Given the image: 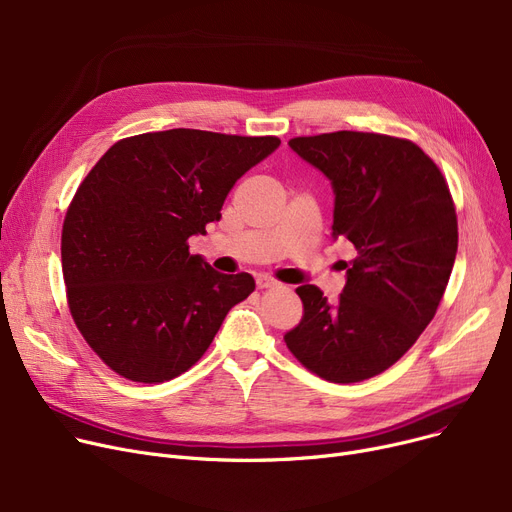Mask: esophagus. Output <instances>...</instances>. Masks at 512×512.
Listing matches in <instances>:
<instances>
[{
  "label": "esophagus",
  "mask_w": 512,
  "mask_h": 512,
  "mask_svg": "<svg viewBox=\"0 0 512 512\" xmlns=\"http://www.w3.org/2000/svg\"><path fill=\"white\" fill-rule=\"evenodd\" d=\"M257 288H274V286H278V282L274 280V278H270V276H257Z\"/></svg>",
  "instance_id": "34e87169"
}]
</instances>
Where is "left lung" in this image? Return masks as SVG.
<instances>
[{"instance_id":"obj_1","label":"left lung","mask_w":512,"mask_h":512,"mask_svg":"<svg viewBox=\"0 0 512 512\" xmlns=\"http://www.w3.org/2000/svg\"><path fill=\"white\" fill-rule=\"evenodd\" d=\"M288 145L332 180V236L357 255L336 303L313 284L297 288L303 317L284 342L319 378L363 382L405 355L438 311L459 247L450 188L409 139L338 130Z\"/></svg>"}]
</instances>
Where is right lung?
I'll return each mask as SVG.
<instances>
[{
    "mask_svg": "<svg viewBox=\"0 0 512 512\" xmlns=\"http://www.w3.org/2000/svg\"><path fill=\"white\" fill-rule=\"evenodd\" d=\"M278 145L195 128L134 134L80 182L62 226L66 299L112 371L141 384L178 378L255 290L251 274H220L188 253V238L222 218L236 180Z\"/></svg>",
    "mask_w": 512,
    "mask_h": 512,
    "instance_id": "1",
    "label": "right lung"
}]
</instances>
